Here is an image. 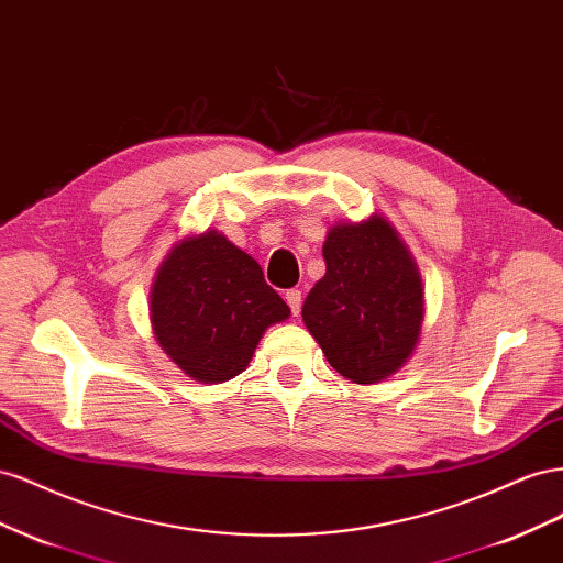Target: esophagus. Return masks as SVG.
I'll use <instances>...</instances> for the list:
<instances>
[{
    "label": "esophagus",
    "mask_w": 563,
    "mask_h": 563,
    "mask_svg": "<svg viewBox=\"0 0 563 563\" xmlns=\"http://www.w3.org/2000/svg\"><path fill=\"white\" fill-rule=\"evenodd\" d=\"M285 301H287V307H290L292 316H299V309H301V292H299V290H287V292H285Z\"/></svg>",
    "instance_id": "1"
}]
</instances>
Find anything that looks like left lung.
<instances>
[{"label": "left lung", "mask_w": 563, "mask_h": 563, "mask_svg": "<svg viewBox=\"0 0 563 563\" xmlns=\"http://www.w3.org/2000/svg\"><path fill=\"white\" fill-rule=\"evenodd\" d=\"M325 276L301 318L328 363L356 384L396 373L422 328V283L410 252L382 217L330 229Z\"/></svg>", "instance_id": "1"}]
</instances>
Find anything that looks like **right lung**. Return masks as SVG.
Masks as SVG:
<instances>
[{"label": "right lung", "mask_w": 563, "mask_h": 563, "mask_svg": "<svg viewBox=\"0 0 563 563\" xmlns=\"http://www.w3.org/2000/svg\"><path fill=\"white\" fill-rule=\"evenodd\" d=\"M287 316L262 266L217 231L181 240L151 292L159 346L186 375L207 384L243 373L264 330Z\"/></svg>", "instance_id": "right-lung-1"}]
</instances>
